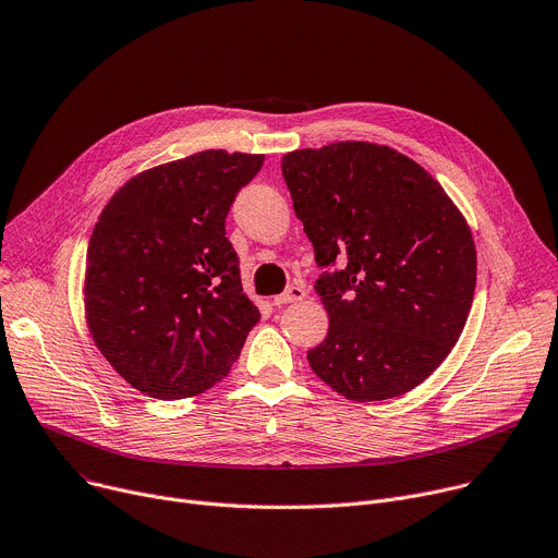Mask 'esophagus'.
I'll return each instance as SVG.
<instances>
[{
	"mask_svg": "<svg viewBox=\"0 0 558 558\" xmlns=\"http://www.w3.org/2000/svg\"><path fill=\"white\" fill-rule=\"evenodd\" d=\"M306 296V286L302 281H294L290 288H286L281 294L272 296V304L275 306H286V304H294V302H302Z\"/></svg>",
	"mask_w": 558,
	"mask_h": 558,
	"instance_id": "34e87169",
	"label": "esophagus"
}]
</instances>
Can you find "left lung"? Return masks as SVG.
<instances>
[{
    "instance_id": "left-lung-1",
    "label": "left lung",
    "mask_w": 558,
    "mask_h": 558,
    "mask_svg": "<svg viewBox=\"0 0 558 558\" xmlns=\"http://www.w3.org/2000/svg\"><path fill=\"white\" fill-rule=\"evenodd\" d=\"M281 174L324 270L315 292L330 328L311 368L353 402L411 391L456 347L474 302L462 214L428 171L381 145L296 149Z\"/></svg>"
}]
</instances>
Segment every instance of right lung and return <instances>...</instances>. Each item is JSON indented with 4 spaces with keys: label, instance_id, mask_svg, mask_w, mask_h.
Here are the masks:
<instances>
[{
    "label": "right lung",
    "instance_id": "right-lung-1",
    "mask_svg": "<svg viewBox=\"0 0 558 558\" xmlns=\"http://www.w3.org/2000/svg\"><path fill=\"white\" fill-rule=\"evenodd\" d=\"M262 165L259 154L201 151L138 174L102 209L87 252V322L138 391H207L262 319L226 236L228 211Z\"/></svg>",
    "mask_w": 558,
    "mask_h": 558
}]
</instances>
